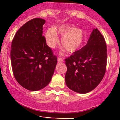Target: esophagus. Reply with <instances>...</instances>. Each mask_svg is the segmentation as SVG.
I'll list each match as a JSON object with an SVG mask.
<instances>
[{"instance_id": "obj_1", "label": "esophagus", "mask_w": 120, "mask_h": 120, "mask_svg": "<svg viewBox=\"0 0 120 120\" xmlns=\"http://www.w3.org/2000/svg\"><path fill=\"white\" fill-rule=\"evenodd\" d=\"M63 59H62L61 58H60V57H59V58H58V62H63Z\"/></svg>"}]
</instances>
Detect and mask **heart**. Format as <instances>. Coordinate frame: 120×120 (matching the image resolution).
I'll use <instances>...</instances> for the list:
<instances>
[{
    "label": "heart",
    "mask_w": 120,
    "mask_h": 120,
    "mask_svg": "<svg viewBox=\"0 0 120 120\" xmlns=\"http://www.w3.org/2000/svg\"><path fill=\"white\" fill-rule=\"evenodd\" d=\"M58 34L62 36L61 44L69 53L79 50L85 39V33L82 29L76 28L71 24H63L54 29H49L45 32L44 38L50 48H54L59 43Z\"/></svg>",
    "instance_id": "heart-1"
}]
</instances>
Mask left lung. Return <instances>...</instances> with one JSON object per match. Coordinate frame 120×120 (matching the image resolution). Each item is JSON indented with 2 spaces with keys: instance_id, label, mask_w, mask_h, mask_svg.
Wrapping results in <instances>:
<instances>
[{
  "instance_id": "left-lung-1",
  "label": "left lung",
  "mask_w": 120,
  "mask_h": 120,
  "mask_svg": "<svg viewBox=\"0 0 120 120\" xmlns=\"http://www.w3.org/2000/svg\"><path fill=\"white\" fill-rule=\"evenodd\" d=\"M67 86L73 91L85 94L97 87L105 74L107 47L104 37L94 29L81 49L65 59Z\"/></svg>"
}]
</instances>
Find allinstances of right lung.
Segmentation results:
<instances>
[{
	"instance_id": "add662e5",
	"label": "right lung",
	"mask_w": 120,
	"mask_h": 120,
	"mask_svg": "<svg viewBox=\"0 0 120 120\" xmlns=\"http://www.w3.org/2000/svg\"><path fill=\"white\" fill-rule=\"evenodd\" d=\"M45 21L36 18L17 32L11 47V61L15 79L26 90L36 91L50 82L57 58L43 36Z\"/></svg>"
}]
</instances>
